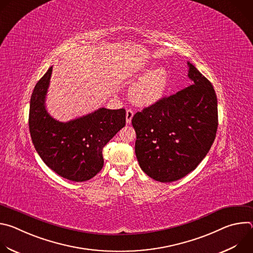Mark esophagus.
Segmentation results:
<instances>
[{
    "instance_id": "34e87169",
    "label": "esophagus",
    "mask_w": 253,
    "mask_h": 253,
    "mask_svg": "<svg viewBox=\"0 0 253 253\" xmlns=\"http://www.w3.org/2000/svg\"><path fill=\"white\" fill-rule=\"evenodd\" d=\"M133 116H134V112H133V110L128 109V110L126 111V122H127L128 124H130V123H131Z\"/></svg>"
}]
</instances>
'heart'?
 <instances>
[{"label":"heart","mask_w":253,"mask_h":253,"mask_svg":"<svg viewBox=\"0 0 253 253\" xmlns=\"http://www.w3.org/2000/svg\"><path fill=\"white\" fill-rule=\"evenodd\" d=\"M143 68L139 73V81L130 90V97L140 106H150L159 102L165 95L169 85V75L164 67Z\"/></svg>","instance_id":"heart-1"}]
</instances>
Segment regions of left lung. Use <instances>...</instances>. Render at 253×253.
Masks as SVG:
<instances>
[{
    "label": "left lung",
    "instance_id": "8db88e82",
    "mask_svg": "<svg viewBox=\"0 0 253 253\" xmlns=\"http://www.w3.org/2000/svg\"><path fill=\"white\" fill-rule=\"evenodd\" d=\"M187 65L192 85L132 119L139 165L159 182L176 181L193 171L210 150L218 127L213 86L190 62Z\"/></svg>",
    "mask_w": 253,
    "mask_h": 253
}]
</instances>
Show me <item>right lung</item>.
Masks as SVG:
<instances>
[{"mask_svg":"<svg viewBox=\"0 0 253 253\" xmlns=\"http://www.w3.org/2000/svg\"><path fill=\"white\" fill-rule=\"evenodd\" d=\"M53 67L36 84L30 101L29 129L36 151L45 164L71 181L93 178L104 165L102 150L125 126V109L99 108L83 117L60 122L46 110Z\"/></svg>","mask_w":253,"mask_h":253,"instance_id":"1","label":"right lung"}]
</instances>
